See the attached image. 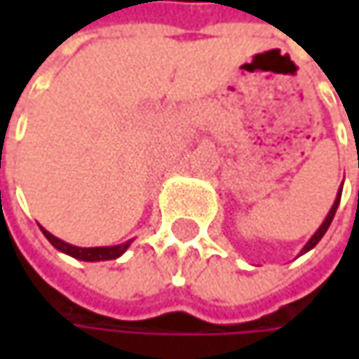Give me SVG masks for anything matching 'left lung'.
I'll return each mask as SVG.
<instances>
[{"label": "left lung", "instance_id": "1", "mask_svg": "<svg viewBox=\"0 0 359 359\" xmlns=\"http://www.w3.org/2000/svg\"><path fill=\"white\" fill-rule=\"evenodd\" d=\"M339 198H341V187H339V191H338V196H336V201H334V205H332V210H330V214L325 215V219H324V224L318 228V231L313 233L310 238V241L304 245V250H302V254H306V252H310L311 248H316V243L318 241L322 240L324 238V233L327 231V228H330V224H332V219H334V215H336V210H338V205H339Z\"/></svg>", "mask_w": 359, "mask_h": 359}]
</instances>
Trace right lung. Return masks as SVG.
Listing matches in <instances>:
<instances>
[{
  "mask_svg": "<svg viewBox=\"0 0 359 359\" xmlns=\"http://www.w3.org/2000/svg\"><path fill=\"white\" fill-rule=\"evenodd\" d=\"M43 231V236L48 238L49 243L55 248V250H60L63 254L72 255V257H76V259H81V262H104V259H116L119 255L123 254L128 248H130L131 241H126V243H119V245H107V248H77V245H72V243H67V241L60 240V238H55V236H51L48 229L41 228Z\"/></svg>",
  "mask_w": 359,
  "mask_h": 359,
  "instance_id": "add662e5",
  "label": "right lung"
}]
</instances>
